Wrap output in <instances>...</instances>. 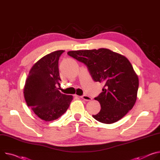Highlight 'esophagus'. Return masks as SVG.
I'll list each match as a JSON object with an SVG mask.
<instances>
[{
  "label": "esophagus",
  "mask_w": 160,
  "mask_h": 160,
  "mask_svg": "<svg viewBox=\"0 0 160 160\" xmlns=\"http://www.w3.org/2000/svg\"><path fill=\"white\" fill-rule=\"evenodd\" d=\"M81 98L82 99H83L84 100H86V101H90V100H92V99L90 97L88 96V95H82V96L81 97Z\"/></svg>",
  "instance_id": "34e87169"
}]
</instances>
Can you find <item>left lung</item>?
I'll list each match as a JSON object with an SVG mask.
<instances>
[{
	"label": "left lung",
	"instance_id": "1",
	"mask_svg": "<svg viewBox=\"0 0 160 160\" xmlns=\"http://www.w3.org/2000/svg\"><path fill=\"white\" fill-rule=\"evenodd\" d=\"M68 55L84 63L93 79L104 84L95 100L101 110L93 117L98 121L111 124L125 116L137 100L138 78L130 61L106 48L70 51Z\"/></svg>",
	"mask_w": 160,
	"mask_h": 160
}]
</instances>
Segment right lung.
Returning <instances> with one entry per match:
<instances>
[{"instance_id":"1","label":"right lung","mask_w":160,"mask_h":160,"mask_svg":"<svg viewBox=\"0 0 160 160\" xmlns=\"http://www.w3.org/2000/svg\"><path fill=\"white\" fill-rule=\"evenodd\" d=\"M63 50L43 57L30 69L24 86V97L28 107L46 121L57 119L68 109L73 97L58 90L61 79L58 60Z\"/></svg>"}]
</instances>
